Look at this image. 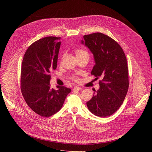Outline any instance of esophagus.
<instances>
[{"mask_svg": "<svg viewBox=\"0 0 152 152\" xmlns=\"http://www.w3.org/2000/svg\"><path fill=\"white\" fill-rule=\"evenodd\" d=\"M81 89H82L81 87H79V86H75V87H74V88H73L74 91H80Z\"/></svg>", "mask_w": 152, "mask_h": 152, "instance_id": "obj_1", "label": "esophagus"}]
</instances>
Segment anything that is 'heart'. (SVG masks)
<instances>
[{"label": "heart", "instance_id": "b5f03b06", "mask_svg": "<svg viewBox=\"0 0 152 152\" xmlns=\"http://www.w3.org/2000/svg\"><path fill=\"white\" fill-rule=\"evenodd\" d=\"M76 56H79V55H84V54H88V53H87L86 50H84L83 49H77L76 51ZM73 79L75 81H77V79H78L76 76H73Z\"/></svg>", "mask_w": 152, "mask_h": 152}]
</instances>
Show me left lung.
Masks as SVG:
<instances>
[{"label":"left lung","mask_w":152,"mask_h":152,"mask_svg":"<svg viewBox=\"0 0 152 152\" xmlns=\"http://www.w3.org/2000/svg\"><path fill=\"white\" fill-rule=\"evenodd\" d=\"M85 44L94 55L95 65L91 75L100 77V88L86 103L92 113L110 116L121 107L129 87L128 67L121 47L110 37L96 33L83 37Z\"/></svg>","instance_id":"8db88e82"}]
</instances>
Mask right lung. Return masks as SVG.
I'll return each mask as SVG.
<instances>
[{"mask_svg":"<svg viewBox=\"0 0 152 152\" xmlns=\"http://www.w3.org/2000/svg\"><path fill=\"white\" fill-rule=\"evenodd\" d=\"M60 37L49 36L32 44L23 57L21 90L29 107L39 115L50 117L61 108L71 92L65 86L50 87V72L57 68Z\"/></svg>","mask_w":152,"mask_h":152,"instance_id":"1","label":"right lung"}]
</instances>
